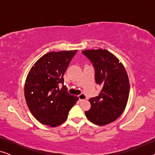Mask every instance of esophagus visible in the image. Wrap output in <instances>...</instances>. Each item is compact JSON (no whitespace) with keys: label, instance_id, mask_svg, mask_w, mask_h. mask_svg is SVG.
<instances>
[{"label":"esophagus","instance_id":"34e87169","mask_svg":"<svg viewBox=\"0 0 155 155\" xmlns=\"http://www.w3.org/2000/svg\"><path fill=\"white\" fill-rule=\"evenodd\" d=\"M78 97H79V99L80 101H82V100H84V99H87V97L85 95H84L83 93H82V94H80L78 95Z\"/></svg>","mask_w":155,"mask_h":155}]
</instances>
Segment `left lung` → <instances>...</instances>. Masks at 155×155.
<instances>
[{
  "label": "left lung",
  "instance_id": "obj_1",
  "mask_svg": "<svg viewBox=\"0 0 155 155\" xmlns=\"http://www.w3.org/2000/svg\"><path fill=\"white\" fill-rule=\"evenodd\" d=\"M82 53L93 64L96 83L102 87L98 96L89 99L91 108L85 115L93 124L104 126L117 119L126 107L130 91L128 75L124 65L109 51Z\"/></svg>",
  "mask_w": 155,
  "mask_h": 155
}]
</instances>
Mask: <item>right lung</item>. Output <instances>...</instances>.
I'll list each match as a JSON object with an SVG mask.
<instances>
[{
	"mask_svg": "<svg viewBox=\"0 0 155 155\" xmlns=\"http://www.w3.org/2000/svg\"><path fill=\"white\" fill-rule=\"evenodd\" d=\"M78 50L51 51L31 67L25 84V97L29 111L44 125L56 127L67 119L78 97L68 94L63 85L64 75ZM60 84L62 88H59Z\"/></svg>",
	"mask_w": 155,
	"mask_h": 155,
	"instance_id": "obj_1",
	"label": "right lung"
}]
</instances>
